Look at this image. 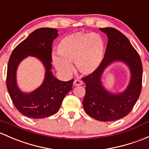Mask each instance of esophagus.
Listing matches in <instances>:
<instances>
[{"instance_id":"obj_1","label":"esophagus","mask_w":149,"mask_h":149,"mask_svg":"<svg viewBox=\"0 0 149 149\" xmlns=\"http://www.w3.org/2000/svg\"><path fill=\"white\" fill-rule=\"evenodd\" d=\"M83 84V81L79 79H76L73 81V86H81Z\"/></svg>"}]
</instances>
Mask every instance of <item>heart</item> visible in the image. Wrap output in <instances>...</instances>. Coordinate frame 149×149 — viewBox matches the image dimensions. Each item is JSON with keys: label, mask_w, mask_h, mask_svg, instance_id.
Returning a JSON list of instances; mask_svg holds the SVG:
<instances>
[{"label": "heart", "mask_w": 149, "mask_h": 149, "mask_svg": "<svg viewBox=\"0 0 149 149\" xmlns=\"http://www.w3.org/2000/svg\"><path fill=\"white\" fill-rule=\"evenodd\" d=\"M60 56L53 55L56 68L63 73H69L72 63L82 74H91L103 61L105 43L103 38L94 33L78 32L64 37L58 44Z\"/></svg>", "instance_id": "heart-1"}]
</instances>
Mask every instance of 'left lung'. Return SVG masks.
I'll return each mask as SVG.
<instances>
[{
	"mask_svg": "<svg viewBox=\"0 0 149 149\" xmlns=\"http://www.w3.org/2000/svg\"><path fill=\"white\" fill-rule=\"evenodd\" d=\"M99 30L107 36V47L99 67L93 73L82 79L86 84L83 106L88 115L94 119L113 121L127 116L136 103L141 91L143 67L139 54L122 33L113 28ZM116 61L124 62L131 72L127 88L119 94L108 92L101 82L104 68Z\"/></svg>",
	"mask_w": 149,
	"mask_h": 149,
	"instance_id": "obj_1",
	"label": "left lung"
}]
</instances>
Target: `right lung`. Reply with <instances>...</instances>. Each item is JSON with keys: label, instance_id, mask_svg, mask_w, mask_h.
Masks as SVG:
<instances>
[{"label": "right lung", "instance_id": "1", "mask_svg": "<svg viewBox=\"0 0 149 149\" xmlns=\"http://www.w3.org/2000/svg\"><path fill=\"white\" fill-rule=\"evenodd\" d=\"M58 30L40 28L31 33L13 51L7 69L6 85L14 106L23 115L32 118H43L54 115L60 109L65 95L72 90L73 79L59 81L51 72L52 43L57 38ZM36 57L46 69L45 81L31 93H23L17 86L18 65L28 56Z\"/></svg>", "mask_w": 149, "mask_h": 149}]
</instances>
